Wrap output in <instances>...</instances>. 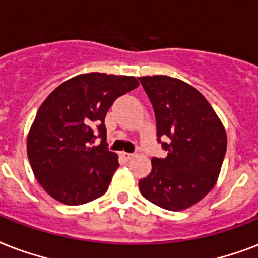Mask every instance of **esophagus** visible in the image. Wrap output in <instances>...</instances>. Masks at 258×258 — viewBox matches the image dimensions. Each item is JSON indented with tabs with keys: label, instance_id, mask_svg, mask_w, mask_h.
Segmentation results:
<instances>
[{
	"label": "esophagus",
	"instance_id": "esophagus-1",
	"mask_svg": "<svg viewBox=\"0 0 258 258\" xmlns=\"http://www.w3.org/2000/svg\"><path fill=\"white\" fill-rule=\"evenodd\" d=\"M121 157L124 158L125 161H130V159H131V158L134 157V154H130V153H124V151H123V153H121Z\"/></svg>",
	"mask_w": 258,
	"mask_h": 258
}]
</instances>
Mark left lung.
Returning a JSON list of instances; mask_svg holds the SVG:
<instances>
[{"label": "left lung", "mask_w": 258, "mask_h": 258, "mask_svg": "<svg viewBox=\"0 0 258 258\" xmlns=\"http://www.w3.org/2000/svg\"><path fill=\"white\" fill-rule=\"evenodd\" d=\"M157 119L158 138L167 150L153 158V169L139 180L146 200L179 212L200 202L214 186L222 167L228 137L222 121L202 93L179 79L165 75L139 78Z\"/></svg>", "instance_id": "8db88e82"}]
</instances>
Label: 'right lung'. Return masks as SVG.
I'll use <instances>...</instances> for the list:
<instances>
[{
    "instance_id": "obj_1",
    "label": "right lung",
    "mask_w": 258,
    "mask_h": 258,
    "mask_svg": "<svg viewBox=\"0 0 258 258\" xmlns=\"http://www.w3.org/2000/svg\"><path fill=\"white\" fill-rule=\"evenodd\" d=\"M138 86L134 76L91 72L48 95L30 125L26 153L36 179L52 198L74 206L107 191L119 162L105 147V115L117 97ZM95 128L102 138L99 146H92Z\"/></svg>"
}]
</instances>
